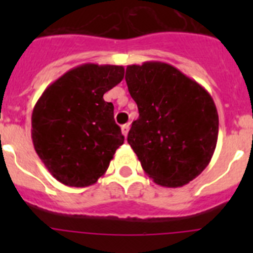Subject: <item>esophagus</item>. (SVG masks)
<instances>
[{
    "label": "esophagus",
    "mask_w": 253,
    "mask_h": 253,
    "mask_svg": "<svg viewBox=\"0 0 253 253\" xmlns=\"http://www.w3.org/2000/svg\"><path fill=\"white\" fill-rule=\"evenodd\" d=\"M129 128H130V125H129V124H124L122 126V133H123V135H124V137H126V135H128Z\"/></svg>",
    "instance_id": "esophagus-1"
}]
</instances>
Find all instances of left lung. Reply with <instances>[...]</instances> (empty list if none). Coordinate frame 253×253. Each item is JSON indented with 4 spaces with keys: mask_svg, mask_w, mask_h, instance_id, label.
I'll return each instance as SVG.
<instances>
[{
    "mask_svg": "<svg viewBox=\"0 0 253 253\" xmlns=\"http://www.w3.org/2000/svg\"><path fill=\"white\" fill-rule=\"evenodd\" d=\"M125 81L139 111L128 143L144 172L161 186L189 184L215 151L219 118L211 96L163 62L128 66Z\"/></svg>",
    "mask_w": 253,
    "mask_h": 253,
    "instance_id": "8db88e82",
    "label": "left lung"
}]
</instances>
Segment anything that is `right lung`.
Here are the masks:
<instances>
[{"mask_svg":"<svg viewBox=\"0 0 253 253\" xmlns=\"http://www.w3.org/2000/svg\"><path fill=\"white\" fill-rule=\"evenodd\" d=\"M124 67L86 63L49 84L31 115L35 152L51 176L72 187L97 182L124 143L104 93L122 82Z\"/></svg>","mask_w":253,"mask_h":253,"instance_id":"obj_1","label":"right lung"}]
</instances>
